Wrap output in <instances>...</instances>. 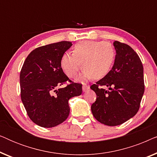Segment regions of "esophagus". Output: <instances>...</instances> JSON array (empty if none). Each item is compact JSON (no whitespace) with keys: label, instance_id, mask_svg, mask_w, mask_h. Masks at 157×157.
Masks as SVG:
<instances>
[{"label":"esophagus","instance_id":"1","mask_svg":"<svg viewBox=\"0 0 157 157\" xmlns=\"http://www.w3.org/2000/svg\"><path fill=\"white\" fill-rule=\"evenodd\" d=\"M82 89H83V92H86L89 89V86L86 85V84H83V86H82Z\"/></svg>","mask_w":157,"mask_h":157}]
</instances>
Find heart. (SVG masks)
I'll return each mask as SVG.
<instances>
[{"label":"heart","instance_id":"obj_1","mask_svg":"<svg viewBox=\"0 0 157 157\" xmlns=\"http://www.w3.org/2000/svg\"><path fill=\"white\" fill-rule=\"evenodd\" d=\"M115 50L110 43L96 40H83L75 45L73 53H65L61 59L63 72L74 78L81 68L83 71L80 80L104 78L112 67L115 59Z\"/></svg>","mask_w":157,"mask_h":157}]
</instances>
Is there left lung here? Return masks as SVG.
<instances>
[{
	"label": "left lung",
	"instance_id": "left-lung-1",
	"mask_svg": "<svg viewBox=\"0 0 157 157\" xmlns=\"http://www.w3.org/2000/svg\"><path fill=\"white\" fill-rule=\"evenodd\" d=\"M114 63L106 76L91 89L96 94L91 105L95 119L105 125L122 124L138 112L144 92V68L140 58L127 44L115 40ZM107 86L108 91L101 86Z\"/></svg>",
	"mask_w": 157,
	"mask_h": 157
}]
</instances>
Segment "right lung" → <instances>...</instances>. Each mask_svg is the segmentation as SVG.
I'll list each match as a JSON object with an SVG mask.
<instances>
[{
    "label": "right lung",
    "instance_id": "1",
    "mask_svg": "<svg viewBox=\"0 0 157 157\" xmlns=\"http://www.w3.org/2000/svg\"><path fill=\"white\" fill-rule=\"evenodd\" d=\"M71 46V42L61 41L38 47L21 68V101L31 121L41 127L63 123L70 113L68 100L82 93V84L72 82L61 66L62 56ZM67 81L70 83L59 88Z\"/></svg>",
    "mask_w": 157,
    "mask_h": 157
}]
</instances>
